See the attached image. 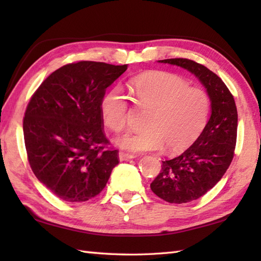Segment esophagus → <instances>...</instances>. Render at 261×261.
<instances>
[{"label":"esophagus","mask_w":261,"mask_h":261,"mask_svg":"<svg viewBox=\"0 0 261 261\" xmlns=\"http://www.w3.org/2000/svg\"><path fill=\"white\" fill-rule=\"evenodd\" d=\"M134 158H136V156H135V154H132V153H127V152H124V151H120L119 152L120 162H125V160L134 159Z\"/></svg>","instance_id":"esophagus-1"}]
</instances>
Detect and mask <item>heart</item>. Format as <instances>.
Instances as JSON below:
<instances>
[{"mask_svg": "<svg viewBox=\"0 0 261 261\" xmlns=\"http://www.w3.org/2000/svg\"><path fill=\"white\" fill-rule=\"evenodd\" d=\"M138 107L149 110L139 132H127L116 145L130 151L179 152L202 135L210 114V98L204 90L188 86L181 77L166 71H148L130 82ZM101 115L109 129L120 132L126 125L127 102L119 87L101 101Z\"/></svg>", "mask_w": 261, "mask_h": 261, "instance_id": "1", "label": "heart"}]
</instances>
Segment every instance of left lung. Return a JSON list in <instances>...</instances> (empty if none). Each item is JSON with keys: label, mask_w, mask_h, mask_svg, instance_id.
Listing matches in <instances>:
<instances>
[{"label": "left lung", "mask_w": 261, "mask_h": 261, "mask_svg": "<svg viewBox=\"0 0 261 261\" xmlns=\"http://www.w3.org/2000/svg\"><path fill=\"white\" fill-rule=\"evenodd\" d=\"M184 68L206 88L211 116L202 135L178 157L165 160L150 184L151 191L169 203H188L203 196L218 182L233 159L238 112L234 98L220 77L186 58L158 60Z\"/></svg>", "instance_id": "8db88e82"}]
</instances>
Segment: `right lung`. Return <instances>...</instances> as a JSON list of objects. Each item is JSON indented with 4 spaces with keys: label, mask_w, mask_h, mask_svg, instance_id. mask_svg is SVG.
<instances>
[{
    "label": "right lung",
    "mask_w": 261,
    "mask_h": 261,
    "mask_svg": "<svg viewBox=\"0 0 261 261\" xmlns=\"http://www.w3.org/2000/svg\"><path fill=\"white\" fill-rule=\"evenodd\" d=\"M127 65H65L42 82L28 104L24 143L33 174L66 202H85L103 191L119 164L107 149L101 101Z\"/></svg>",
    "instance_id": "obj_1"
}]
</instances>
